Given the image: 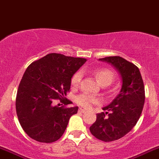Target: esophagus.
<instances>
[{
  "mask_svg": "<svg viewBox=\"0 0 159 159\" xmlns=\"http://www.w3.org/2000/svg\"><path fill=\"white\" fill-rule=\"evenodd\" d=\"M85 111V110L82 109V108H79V109H78V112H79V113H84Z\"/></svg>",
  "mask_w": 159,
  "mask_h": 159,
  "instance_id": "esophagus-1",
  "label": "esophagus"
}]
</instances>
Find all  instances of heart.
<instances>
[{"label":"heart","instance_id":"b5f03b06","mask_svg":"<svg viewBox=\"0 0 159 159\" xmlns=\"http://www.w3.org/2000/svg\"><path fill=\"white\" fill-rule=\"evenodd\" d=\"M93 74L95 75L97 79L101 85H109L115 78V73L108 68H99V69L94 70L93 71ZM81 78H82V73L81 71H78L75 73L71 79L72 86L78 87L81 83ZM75 101L79 106L85 108H89L93 104H100L101 102V100L99 97H94V96L90 95L86 93H83L77 96Z\"/></svg>","mask_w":159,"mask_h":159}]
</instances>
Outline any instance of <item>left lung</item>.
Instances as JSON below:
<instances>
[{
	"label": "left lung",
	"instance_id": "1",
	"mask_svg": "<svg viewBox=\"0 0 159 159\" xmlns=\"http://www.w3.org/2000/svg\"><path fill=\"white\" fill-rule=\"evenodd\" d=\"M99 60L111 64L122 78L120 93L108 106L106 112L97 114L90 132L98 139L111 142L122 138L138 122L145 101L143 81L138 67L120 56H110ZM108 114V116L105 115Z\"/></svg>",
	"mask_w": 159,
	"mask_h": 159
}]
</instances>
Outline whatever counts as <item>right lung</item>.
Instances as JSON below:
<instances>
[{
  "instance_id": "add662e5",
  "label": "right lung",
  "mask_w": 159,
  "mask_h": 159,
  "mask_svg": "<svg viewBox=\"0 0 159 159\" xmlns=\"http://www.w3.org/2000/svg\"><path fill=\"white\" fill-rule=\"evenodd\" d=\"M86 62L85 58L51 53L30 64L17 90L16 109L24 131L40 143L55 142L62 137L78 107L55 106L59 100L65 105L71 78Z\"/></svg>"
}]
</instances>
